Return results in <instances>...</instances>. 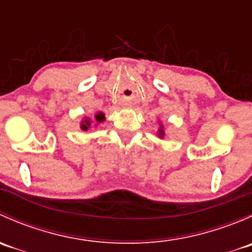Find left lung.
Listing matches in <instances>:
<instances>
[{"label":"left lung","mask_w":252,"mask_h":252,"mask_svg":"<svg viewBox=\"0 0 252 252\" xmlns=\"http://www.w3.org/2000/svg\"><path fill=\"white\" fill-rule=\"evenodd\" d=\"M164 126H163V124H161L159 123V128H158V133H157V136H158L159 139H163V136H164Z\"/></svg>","instance_id":"obj_1"}]
</instances>
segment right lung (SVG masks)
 <instances>
[{"label":"right lung","instance_id":"right-lung-1","mask_svg":"<svg viewBox=\"0 0 252 252\" xmlns=\"http://www.w3.org/2000/svg\"><path fill=\"white\" fill-rule=\"evenodd\" d=\"M106 121V117L103 112H97L94 117V119H91L90 117H84L80 122V129L81 130H89L91 126H97L98 124L102 123V122ZM95 124V126H93L92 124Z\"/></svg>","mask_w":252,"mask_h":252}]
</instances>
